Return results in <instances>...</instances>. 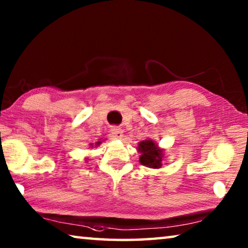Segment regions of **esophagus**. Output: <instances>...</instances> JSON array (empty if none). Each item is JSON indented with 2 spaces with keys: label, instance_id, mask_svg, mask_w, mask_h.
Instances as JSON below:
<instances>
[{
  "label": "esophagus",
  "instance_id": "esophagus-1",
  "mask_svg": "<svg viewBox=\"0 0 248 248\" xmlns=\"http://www.w3.org/2000/svg\"><path fill=\"white\" fill-rule=\"evenodd\" d=\"M110 132H111V136H112V138H114V139H121V138L124 137V131L118 127L111 128Z\"/></svg>",
  "mask_w": 248,
  "mask_h": 248
}]
</instances>
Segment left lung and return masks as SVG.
Returning a JSON list of instances; mask_svg holds the SVG:
<instances>
[{
  "mask_svg": "<svg viewBox=\"0 0 248 248\" xmlns=\"http://www.w3.org/2000/svg\"><path fill=\"white\" fill-rule=\"evenodd\" d=\"M141 152L140 163L151 169H159L162 166L163 151L159 150L152 140L142 141L138 146Z\"/></svg>",
  "mask_w": 248,
  "mask_h": 248,
  "instance_id": "8db88e82",
  "label": "left lung"
}]
</instances>
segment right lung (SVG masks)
I'll return each mask as SVG.
<instances>
[{
	"label": "right lung",
	"mask_w": 248,
	"mask_h": 248,
	"mask_svg": "<svg viewBox=\"0 0 248 248\" xmlns=\"http://www.w3.org/2000/svg\"><path fill=\"white\" fill-rule=\"evenodd\" d=\"M100 143V142H97V143H96V144H99Z\"/></svg>",
	"instance_id": "add662e5"
}]
</instances>
